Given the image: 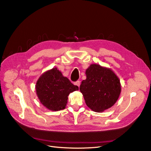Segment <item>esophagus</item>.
Wrapping results in <instances>:
<instances>
[{
	"label": "esophagus",
	"mask_w": 151,
	"mask_h": 151,
	"mask_svg": "<svg viewBox=\"0 0 151 151\" xmlns=\"http://www.w3.org/2000/svg\"><path fill=\"white\" fill-rule=\"evenodd\" d=\"M74 84L75 85L77 86L78 87H79V86H80V84H81V82H80L79 81H77L75 82V83H74Z\"/></svg>",
	"instance_id": "obj_1"
}]
</instances>
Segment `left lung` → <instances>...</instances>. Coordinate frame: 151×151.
<instances>
[{"instance_id":"1","label":"left lung","mask_w":151,"mask_h":151,"mask_svg":"<svg viewBox=\"0 0 151 151\" xmlns=\"http://www.w3.org/2000/svg\"><path fill=\"white\" fill-rule=\"evenodd\" d=\"M86 79L80 91L86 104L96 112H102L113 106L121 93L120 79L110 68L91 64L86 70Z\"/></svg>"}]
</instances>
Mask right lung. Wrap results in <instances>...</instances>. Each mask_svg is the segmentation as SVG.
<instances>
[{
	"label": "right lung",
	"instance_id": "add662e5",
	"mask_svg": "<svg viewBox=\"0 0 151 151\" xmlns=\"http://www.w3.org/2000/svg\"><path fill=\"white\" fill-rule=\"evenodd\" d=\"M77 90H79L78 86L71 83L56 67L43 73L36 84L40 101L52 111L65 109L68 96Z\"/></svg>",
	"mask_w": 151,
	"mask_h": 151
}]
</instances>
